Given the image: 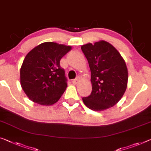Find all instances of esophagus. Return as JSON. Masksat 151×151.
Returning a JSON list of instances; mask_svg holds the SVG:
<instances>
[{
  "mask_svg": "<svg viewBox=\"0 0 151 151\" xmlns=\"http://www.w3.org/2000/svg\"><path fill=\"white\" fill-rule=\"evenodd\" d=\"M81 81V78H80V77H78L76 79H75V80H73V81H72V82H73V84H78V83L80 82Z\"/></svg>",
  "mask_w": 151,
  "mask_h": 151,
  "instance_id": "obj_1",
  "label": "esophagus"
}]
</instances>
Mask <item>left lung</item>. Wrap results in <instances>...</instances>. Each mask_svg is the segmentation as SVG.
<instances>
[{
    "label": "left lung",
    "mask_w": 151,
    "mask_h": 151,
    "mask_svg": "<svg viewBox=\"0 0 151 151\" xmlns=\"http://www.w3.org/2000/svg\"><path fill=\"white\" fill-rule=\"evenodd\" d=\"M91 71L92 92L82 98L90 109L101 111L116 105L126 92L128 71L124 58L105 40L81 46Z\"/></svg>",
    "instance_id": "1"
}]
</instances>
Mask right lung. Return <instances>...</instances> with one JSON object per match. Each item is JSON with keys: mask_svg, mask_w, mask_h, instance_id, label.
Returning <instances> with one entry per match:
<instances>
[{"mask_svg": "<svg viewBox=\"0 0 151 151\" xmlns=\"http://www.w3.org/2000/svg\"><path fill=\"white\" fill-rule=\"evenodd\" d=\"M71 46L46 42L27 53L20 69V83L27 96L41 105L56 103L68 87L61 58Z\"/></svg>", "mask_w": 151, "mask_h": 151, "instance_id": "add662e5", "label": "right lung"}]
</instances>
